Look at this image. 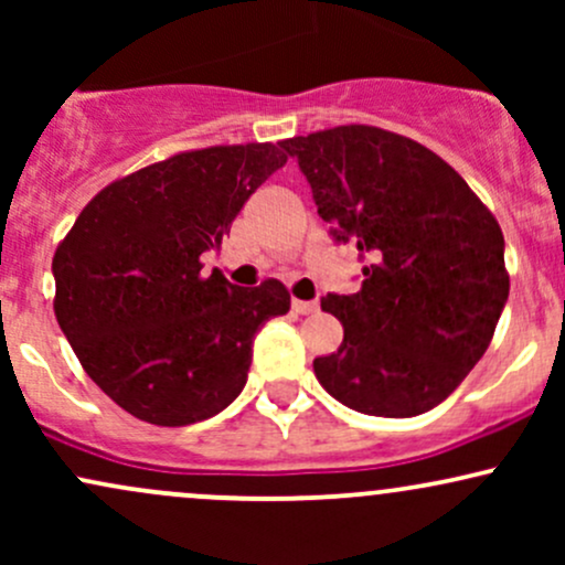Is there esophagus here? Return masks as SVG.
I'll return each instance as SVG.
<instances>
[{
  "label": "esophagus",
  "mask_w": 565,
  "mask_h": 565,
  "mask_svg": "<svg viewBox=\"0 0 565 565\" xmlns=\"http://www.w3.org/2000/svg\"><path fill=\"white\" fill-rule=\"evenodd\" d=\"M291 310H295V313L308 316V313H316V310H319V302L316 300H291Z\"/></svg>",
  "instance_id": "esophagus-1"
}]
</instances>
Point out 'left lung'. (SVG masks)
Instances as JSON below:
<instances>
[{
	"label": "left lung",
	"mask_w": 565,
	"mask_h": 565,
	"mask_svg": "<svg viewBox=\"0 0 565 565\" xmlns=\"http://www.w3.org/2000/svg\"><path fill=\"white\" fill-rule=\"evenodd\" d=\"M361 289L321 308L342 345L313 361L323 391L372 417H417L481 361L510 295L504 236L470 185L419 142L348 125L281 142Z\"/></svg>",
	"instance_id": "obj_1"
}]
</instances>
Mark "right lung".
Wrapping results in <instances>:
<instances>
[{
    "mask_svg": "<svg viewBox=\"0 0 565 565\" xmlns=\"http://www.w3.org/2000/svg\"><path fill=\"white\" fill-rule=\"evenodd\" d=\"M287 153L274 142L178 153L103 188L53 257L55 319L114 404L151 425L215 417L244 391L257 329L287 287H236L199 257Z\"/></svg>",
    "mask_w": 565,
    "mask_h": 565,
    "instance_id": "right-lung-1",
    "label": "right lung"
}]
</instances>
